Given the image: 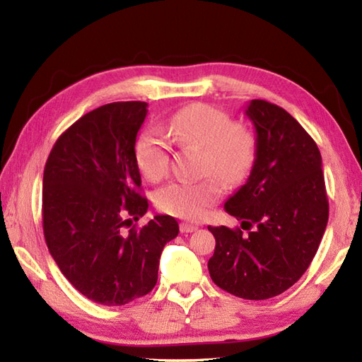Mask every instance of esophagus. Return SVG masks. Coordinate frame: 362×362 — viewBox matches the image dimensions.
Wrapping results in <instances>:
<instances>
[{
	"instance_id": "1",
	"label": "esophagus",
	"mask_w": 362,
	"mask_h": 362,
	"mask_svg": "<svg viewBox=\"0 0 362 362\" xmlns=\"http://www.w3.org/2000/svg\"><path fill=\"white\" fill-rule=\"evenodd\" d=\"M198 230V226L193 225V223H188V222H182L180 223V231L182 233H193Z\"/></svg>"
}]
</instances>
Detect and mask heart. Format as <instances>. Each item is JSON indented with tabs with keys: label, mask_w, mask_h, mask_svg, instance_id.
I'll list each match as a JSON object with an SVG mask.
<instances>
[{
	"label": "heart",
	"mask_w": 362,
	"mask_h": 362,
	"mask_svg": "<svg viewBox=\"0 0 362 362\" xmlns=\"http://www.w3.org/2000/svg\"><path fill=\"white\" fill-rule=\"evenodd\" d=\"M168 134L180 144L203 146L201 173L216 175L225 185L240 183L252 168L254 134L207 103H192L179 110L169 121ZM136 161L140 173L150 182L166 177L170 168V142L166 134L155 127L144 131L136 144ZM218 193L214 177L198 182L179 179L159 188L155 201L163 212L196 220L216 203Z\"/></svg>",
	"instance_id": "1"
}]
</instances>
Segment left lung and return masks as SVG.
Segmentation results:
<instances>
[{
    "mask_svg": "<svg viewBox=\"0 0 362 362\" xmlns=\"http://www.w3.org/2000/svg\"><path fill=\"white\" fill-rule=\"evenodd\" d=\"M246 115L257 134L254 166L225 203L241 228L207 226L216 238L207 268L220 289L265 300L289 289L310 267L326 230L329 201L320 148L298 121L259 99Z\"/></svg>",
    "mask_w": 362,
    "mask_h": 362,
    "instance_id": "1",
    "label": "left lung"
}]
</instances>
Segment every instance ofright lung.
I'll list each match as a JSON object with an SVG mask.
<instances>
[{
	"mask_svg": "<svg viewBox=\"0 0 362 362\" xmlns=\"http://www.w3.org/2000/svg\"><path fill=\"white\" fill-rule=\"evenodd\" d=\"M145 102H113L86 113L54 144L42 175V231L76 291L95 303L126 305L158 281L159 257L179 235L170 216L132 226L148 209L136 161ZM131 226V225H129Z\"/></svg>",
	"mask_w": 362,
	"mask_h": 362,
	"instance_id": "1",
	"label": "right lung"
}]
</instances>
